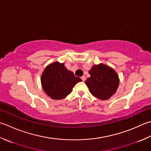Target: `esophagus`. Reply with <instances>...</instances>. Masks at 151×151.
I'll use <instances>...</instances> for the list:
<instances>
[{"instance_id":"esophagus-1","label":"esophagus","mask_w":151,"mask_h":151,"mask_svg":"<svg viewBox=\"0 0 151 151\" xmlns=\"http://www.w3.org/2000/svg\"><path fill=\"white\" fill-rule=\"evenodd\" d=\"M81 79L82 80V81H86V77L84 76H82L81 77Z\"/></svg>"}]
</instances>
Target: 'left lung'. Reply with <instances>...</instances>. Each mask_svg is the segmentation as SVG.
<instances>
[{
  "instance_id": "left-lung-1",
  "label": "left lung",
  "mask_w": 151,
  "mask_h": 151,
  "mask_svg": "<svg viewBox=\"0 0 151 151\" xmlns=\"http://www.w3.org/2000/svg\"><path fill=\"white\" fill-rule=\"evenodd\" d=\"M90 77L85 84L92 95L101 100H107L114 95L119 85L116 71L109 66L100 63L89 70Z\"/></svg>"
}]
</instances>
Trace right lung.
<instances>
[{
  "label": "right lung",
  "mask_w": 151,
  "mask_h": 151,
  "mask_svg": "<svg viewBox=\"0 0 151 151\" xmlns=\"http://www.w3.org/2000/svg\"><path fill=\"white\" fill-rule=\"evenodd\" d=\"M64 63L58 61L47 66L41 76V84L44 91L53 99H62L71 92L73 88L81 78L76 77L67 70Z\"/></svg>",
  "instance_id": "add662e5"
}]
</instances>
